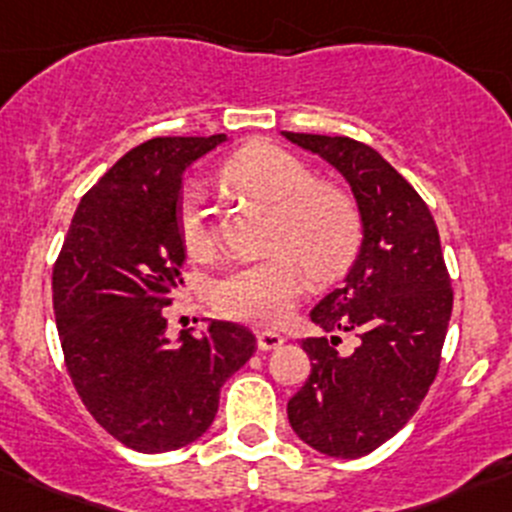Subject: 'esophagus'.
Returning <instances> with one entry per match:
<instances>
[{"label":"esophagus","mask_w":512,"mask_h":512,"mask_svg":"<svg viewBox=\"0 0 512 512\" xmlns=\"http://www.w3.org/2000/svg\"><path fill=\"white\" fill-rule=\"evenodd\" d=\"M256 342H258V350L268 352V350H276V347H281L283 342H286V337L278 335V333H271V330H261V333L256 335Z\"/></svg>","instance_id":"obj_1"}]
</instances>
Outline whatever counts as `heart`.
<instances>
[{
  "mask_svg": "<svg viewBox=\"0 0 512 512\" xmlns=\"http://www.w3.org/2000/svg\"><path fill=\"white\" fill-rule=\"evenodd\" d=\"M221 179L271 207V254L219 273L209 291L212 303L234 320L276 328L291 318L305 278L333 283L355 263L365 236L360 204L340 184L318 182L308 162L278 145L236 152L221 167ZM177 236L189 256H212V204L199 182H187L179 192Z\"/></svg>",
  "mask_w": 512,
  "mask_h": 512,
  "instance_id": "obj_1",
  "label": "heart"
}]
</instances>
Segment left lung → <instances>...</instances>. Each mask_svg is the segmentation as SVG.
<instances>
[{"label": "left lung", "instance_id": "obj_1", "mask_svg": "<svg viewBox=\"0 0 512 512\" xmlns=\"http://www.w3.org/2000/svg\"><path fill=\"white\" fill-rule=\"evenodd\" d=\"M350 182L365 241L345 283L310 310L313 323L352 333L308 337L310 377L288 402L293 431L315 451L360 458L416 414L441 365L453 288L439 229L419 192L377 150L342 135L288 133Z\"/></svg>", "mask_w": 512, "mask_h": 512}]
</instances>
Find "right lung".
<instances>
[{
	"label": "right lung",
	"instance_id": "add662e5",
	"mask_svg": "<svg viewBox=\"0 0 512 512\" xmlns=\"http://www.w3.org/2000/svg\"><path fill=\"white\" fill-rule=\"evenodd\" d=\"M224 140L133 147L83 194L54 263L66 370L93 419L128 449L162 453L197 441L217 416L221 384L256 350L249 328L224 320L202 337L165 335V308L182 283V172Z\"/></svg>",
	"mask_w": 512,
	"mask_h": 512
}]
</instances>
